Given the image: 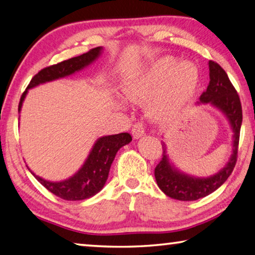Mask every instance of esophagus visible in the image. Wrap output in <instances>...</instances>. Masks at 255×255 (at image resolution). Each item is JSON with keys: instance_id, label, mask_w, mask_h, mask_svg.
Segmentation results:
<instances>
[{"instance_id": "obj_1", "label": "esophagus", "mask_w": 255, "mask_h": 255, "mask_svg": "<svg viewBox=\"0 0 255 255\" xmlns=\"http://www.w3.org/2000/svg\"><path fill=\"white\" fill-rule=\"evenodd\" d=\"M131 134H132V136H134L135 139H138V138H140V137H143L145 135V127H144V125L143 124H139V123L135 124L134 126H132Z\"/></svg>"}]
</instances>
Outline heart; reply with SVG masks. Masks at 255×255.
<instances>
[{
    "instance_id": "b5f03b06",
    "label": "heart",
    "mask_w": 255,
    "mask_h": 255,
    "mask_svg": "<svg viewBox=\"0 0 255 255\" xmlns=\"http://www.w3.org/2000/svg\"><path fill=\"white\" fill-rule=\"evenodd\" d=\"M199 82V69L192 61H176L171 56H164L129 75L124 82L123 93L129 101H147V113L152 119L168 120L187 106Z\"/></svg>"
}]
</instances>
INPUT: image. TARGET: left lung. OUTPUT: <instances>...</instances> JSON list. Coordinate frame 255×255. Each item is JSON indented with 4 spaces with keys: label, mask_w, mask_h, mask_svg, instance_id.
Masks as SVG:
<instances>
[{
    "label": "left lung",
    "mask_w": 255,
    "mask_h": 255,
    "mask_svg": "<svg viewBox=\"0 0 255 255\" xmlns=\"http://www.w3.org/2000/svg\"><path fill=\"white\" fill-rule=\"evenodd\" d=\"M210 83L207 91L202 93L196 104H210L219 110L228 120L233 130V149L227 163L215 175L195 177L179 170L173 164L167 153V146L162 142V160L156 165L154 176L159 188L165 195L179 201H195L217 191L228 179L235 168L237 149L242 126V106L235 87L230 83L226 71L217 62L209 61Z\"/></svg>",
    "instance_id": "obj_1"
}]
</instances>
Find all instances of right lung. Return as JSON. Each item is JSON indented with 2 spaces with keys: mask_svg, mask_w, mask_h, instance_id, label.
Segmentation results:
<instances>
[{
  "mask_svg": "<svg viewBox=\"0 0 255 255\" xmlns=\"http://www.w3.org/2000/svg\"><path fill=\"white\" fill-rule=\"evenodd\" d=\"M103 47L99 46L88 51L76 58H71L66 61H62L54 66L44 68L34 78L30 80L27 90L23 92L19 102L18 111L20 113L22 108V103L28 94V91L31 90L40 84H45L53 80L64 78V77L71 76L80 70L90 66L93 62L100 58L102 54ZM131 142V136L128 132H121L117 135L102 136L96 139L93 145L90 154L85 160L84 164L78 169L69 178L60 181H50L42 178L34 173L33 176L37 179L44 187L53 193L60 199L66 201H82L90 199L98 194L104 187L108 179L109 171H110L111 164L115 160L117 152L119 149Z\"/></svg>",
  "mask_w": 255,
  "mask_h": 255,
  "instance_id": "right-lung-1",
  "label": "right lung"
}]
</instances>
